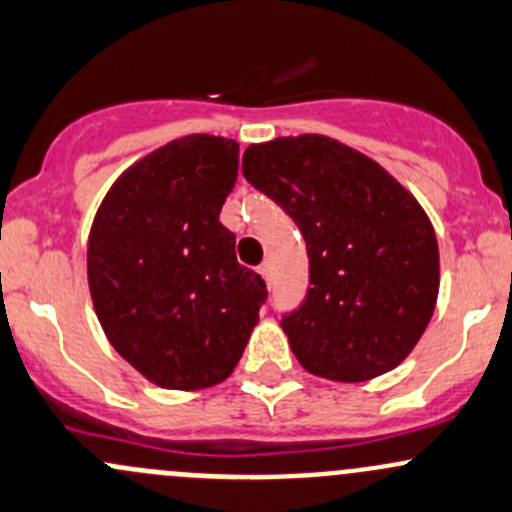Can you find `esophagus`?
<instances>
[{
	"label": "esophagus",
	"mask_w": 512,
	"mask_h": 512,
	"mask_svg": "<svg viewBox=\"0 0 512 512\" xmlns=\"http://www.w3.org/2000/svg\"><path fill=\"white\" fill-rule=\"evenodd\" d=\"M257 272H260L262 277L267 279V282H270V279H272V265H270V262H262V265L257 267Z\"/></svg>",
	"instance_id": "1"
}]
</instances>
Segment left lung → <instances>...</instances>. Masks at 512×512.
Instances as JSON below:
<instances>
[{
  "label": "left lung",
  "instance_id": "1",
  "mask_svg": "<svg viewBox=\"0 0 512 512\" xmlns=\"http://www.w3.org/2000/svg\"><path fill=\"white\" fill-rule=\"evenodd\" d=\"M242 176L297 223L309 287L282 328L309 373L360 383L397 368L439 294V247L419 203L380 164L321 134L242 154Z\"/></svg>",
  "mask_w": 512,
  "mask_h": 512
}]
</instances>
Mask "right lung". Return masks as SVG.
Returning a JSON list of instances; mask_svg holds the SVG:
<instances>
[{"mask_svg": "<svg viewBox=\"0 0 512 512\" xmlns=\"http://www.w3.org/2000/svg\"><path fill=\"white\" fill-rule=\"evenodd\" d=\"M233 139L191 134L127 169L95 215L88 282L102 331L166 390L223 383L267 301L235 257L220 208L238 179Z\"/></svg>", "mask_w": 512, "mask_h": 512, "instance_id": "1", "label": "right lung"}]
</instances>
